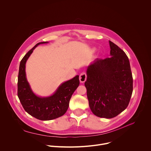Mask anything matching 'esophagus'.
Masks as SVG:
<instances>
[{"mask_svg":"<svg viewBox=\"0 0 151 151\" xmlns=\"http://www.w3.org/2000/svg\"><path fill=\"white\" fill-rule=\"evenodd\" d=\"M79 79H80V83H84L86 81V79H87V75L85 73H82L80 74V77H79Z\"/></svg>","mask_w":151,"mask_h":151,"instance_id":"34e87169","label":"esophagus"}]
</instances>
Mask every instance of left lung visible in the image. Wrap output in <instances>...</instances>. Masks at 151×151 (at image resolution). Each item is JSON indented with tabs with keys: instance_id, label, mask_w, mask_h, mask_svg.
Wrapping results in <instances>:
<instances>
[{
	"instance_id": "8db88e82",
	"label": "left lung",
	"mask_w": 151,
	"mask_h": 151,
	"mask_svg": "<svg viewBox=\"0 0 151 151\" xmlns=\"http://www.w3.org/2000/svg\"><path fill=\"white\" fill-rule=\"evenodd\" d=\"M109 42L110 57L96 59L87 67L84 85L90 108L99 117H116L127 107L133 91V78L128 57Z\"/></svg>"
}]
</instances>
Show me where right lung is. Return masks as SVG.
Listing matches in <instances>:
<instances>
[{
    "instance_id": "add662e5",
    "label": "right lung",
    "mask_w": 151,
    "mask_h": 151,
    "mask_svg": "<svg viewBox=\"0 0 151 151\" xmlns=\"http://www.w3.org/2000/svg\"><path fill=\"white\" fill-rule=\"evenodd\" d=\"M48 43L39 42L27 53L20 63L18 74L19 99L29 114L41 120H53L64 115L68 108L71 96L80 84L79 76L77 75L61 83L55 91L49 96H40L32 91L27 78L26 63L36 47L40 44Z\"/></svg>"
}]
</instances>
